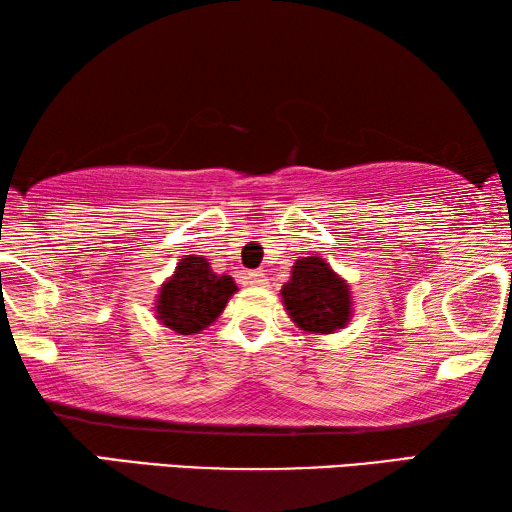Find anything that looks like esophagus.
I'll return each mask as SVG.
<instances>
[{
	"mask_svg": "<svg viewBox=\"0 0 512 512\" xmlns=\"http://www.w3.org/2000/svg\"><path fill=\"white\" fill-rule=\"evenodd\" d=\"M247 283H249V286H265L267 279H265L261 272H249L247 274Z\"/></svg>",
	"mask_w": 512,
	"mask_h": 512,
	"instance_id": "1",
	"label": "esophagus"
}]
</instances>
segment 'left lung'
I'll return each instance as SVG.
<instances>
[{"mask_svg":"<svg viewBox=\"0 0 512 512\" xmlns=\"http://www.w3.org/2000/svg\"><path fill=\"white\" fill-rule=\"evenodd\" d=\"M283 306L304 333H333L351 320L347 281L320 256H306L292 265L290 281L281 288Z\"/></svg>","mask_w":512,"mask_h":512,"instance_id":"8db88e82","label":"left lung"}]
</instances>
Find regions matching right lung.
Here are the masks:
<instances>
[{"mask_svg": "<svg viewBox=\"0 0 512 512\" xmlns=\"http://www.w3.org/2000/svg\"><path fill=\"white\" fill-rule=\"evenodd\" d=\"M236 281L229 274H215L204 256L181 258L177 270L156 295V320L181 335H192L211 326L229 304Z\"/></svg>", "mask_w": 512, "mask_h": 512, "instance_id": "1", "label": "right lung"}]
</instances>
